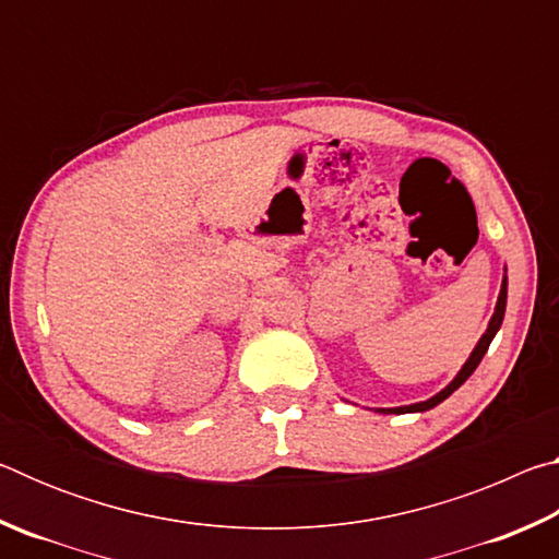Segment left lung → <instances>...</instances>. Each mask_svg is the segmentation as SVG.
I'll return each instance as SVG.
<instances>
[{"mask_svg": "<svg viewBox=\"0 0 559 559\" xmlns=\"http://www.w3.org/2000/svg\"><path fill=\"white\" fill-rule=\"evenodd\" d=\"M506 300H508V276H503V283H500V293H498V302H496V313H493V318H490V323H488V328H486V333L480 335L478 345L473 347V353H471V357L466 359V365L461 367V372H459L456 377H453L451 384L443 386V390H441L439 394H433L431 400H427V402H416V404H409V406H392V409H377V412H380V414H412V412H429V409H433V406H437V404H441L443 400H447V396H451L453 392H456L459 386H461L463 382H466L468 377L473 374V370H476V367L480 365V359H484V355L488 353L490 340L496 337V333L500 330V325H503Z\"/></svg>", "mask_w": 559, "mask_h": 559, "instance_id": "1", "label": "left lung"}]
</instances>
